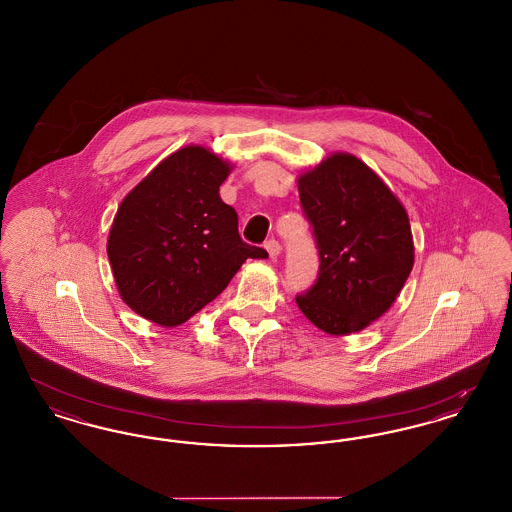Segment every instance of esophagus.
Returning <instances> with one entry per match:
<instances>
[{
  "label": "esophagus",
  "instance_id": "obj_1",
  "mask_svg": "<svg viewBox=\"0 0 512 512\" xmlns=\"http://www.w3.org/2000/svg\"><path fill=\"white\" fill-rule=\"evenodd\" d=\"M265 249H267L268 255H270V259L274 261V259L280 255V249H282V245L278 244L276 240H268L267 244H265Z\"/></svg>",
  "mask_w": 512,
  "mask_h": 512
}]
</instances>
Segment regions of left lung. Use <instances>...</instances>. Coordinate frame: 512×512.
Masks as SVG:
<instances>
[{
    "mask_svg": "<svg viewBox=\"0 0 512 512\" xmlns=\"http://www.w3.org/2000/svg\"><path fill=\"white\" fill-rule=\"evenodd\" d=\"M317 240L315 286L295 297L301 313L332 336L382 317L414 265L409 215L382 178L351 153H334L297 180Z\"/></svg>",
    "mask_w": 512,
    "mask_h": 512,
    "instance_id": "left-lung-1",
    "label": "left lung"
}]
</instances>
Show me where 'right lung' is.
Returning <instances> with one entry per match:
<instances>
[{
	"mask_svg": "<svg viewBox=\"0 0 512 512\" xmlns=\"http://www.w3.org/2000/svg\"><path fill=\"white\" fill-rule=\"evenodd\" d=\"M230 171L211 149L182 147L122 199L107 255L122 301L140 317L180 326L230 284L245 259L268 257L240 238L238 213L220 199Z\"/></svg>",
	"mask_w": 512,
	"mask_h": 512,
	"instance_id": "right-lung-1",
	"label": "right lung"
}]
</instances>
